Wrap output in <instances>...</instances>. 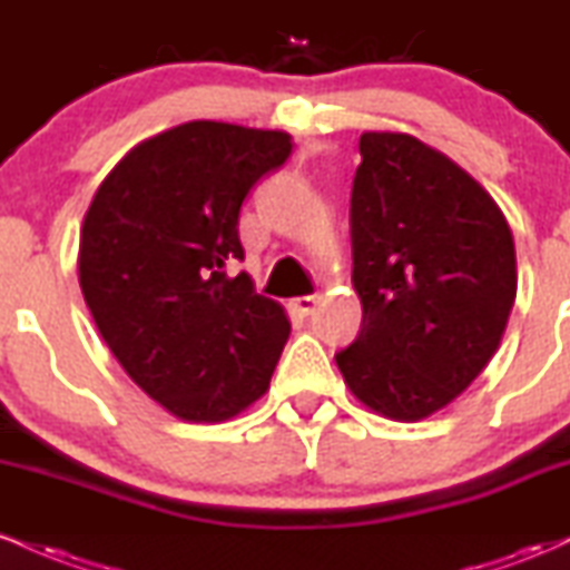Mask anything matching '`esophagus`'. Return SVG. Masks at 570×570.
Wrapping results in <instances>:
<instances>
[{
    "label": "esophagus",
    "mask_w": 570,
    "mask_h": 570,
    "mask_svg": "<svg viewBox=\"0 0 570 570\" xmlns=\"http://www.w3.org/2000/svg\"><path fill=\"white\" fill-rule=\"evenodd\" d=\"M316 305H318L316 294H305V297L292 299V307L299 313V316H311V313L316 311Z\"/></svg>",
    "instance_id": "1"
}]
</instances>
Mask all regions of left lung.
<instances>
[{"mask_svg": "<svg viewBox=\"0 0 570 570\" xmlns=\"http://www.w3.org/2000/svg\"><path fill=\"white\" fill-rule=\"evenodd\" d=\"M351 189L362 330L335 353L348 389L421 421L469 389L499 348L517 294L514 240L495 200L407 134H362Z\"/></svg>", "mask_w": 570, "mask_h": 570, "instance_id": "1", "label": "left lung"}]
</instances>
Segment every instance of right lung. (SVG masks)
<instances>
[{"label":"right lung","mask_w":570,"mask_h":570,"mask_svg":"<svg viewBox=\"0 0 570 570\" xmlns=\"http://www.w3.org/2000/svg\"><path fill=\"white\" fill-rule=\"evenodd\" d=\"M292 155L289 134L195 120L141 141L82 222L80 286L122 370L176 417L219 423L257 402L289 340L254 292L240 203Z\"/></svg>","instance_id":"right-lung-1"}]
</instances>
